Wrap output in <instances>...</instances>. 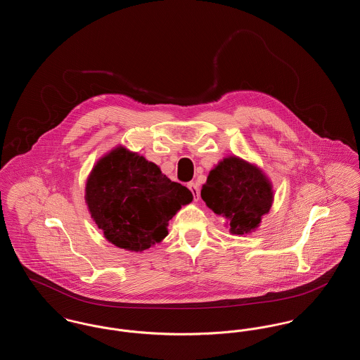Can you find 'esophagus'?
<instances>
[{"mask_svg":"<svg viewBox=\"0 0 360 360\" xmlns=\"http://www.w3.org/2000/svg\"><path fill=\"white\" fill-rule=\"evenodd\" d=\"M188 188H190V191L193 193V197H194V200L197 201V200L200 198V188H198V185H197L195 182H188Z\"/></svg>","mask_w":360,"mask_h":360,"instance_id":"34e87169","label":"esophagus"}]
</instances>
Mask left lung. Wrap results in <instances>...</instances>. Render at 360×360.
<instances>
[{"label":"left lung","mask_w":360,"mask_h":360,"mask_svg":"<svg viewBox=\"0 0 360 360\" xmlns=\"http://www.w3.org/2000/svg\"><path fill=\"white\" fill-rule=\"evenodd\" d=\"M206 206L223 217L233 235L250 233L273 204V190L255 166L236 156L225 158L201 190Z\"/></svg>","instance_id":"1"}]
</instances>
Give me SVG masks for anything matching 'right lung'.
I'll return each mask as SVG.
<instances>
[{
	"instance_id": "right-lung-1",
	"label": "right lung",
	"mask_w": 360,
	"mask_h": 360,
	"mask_svg": "<svg viewBox=\"0 0 360 360\" xmlns=\"http://www.w3.org/2000/svg\"><path fill=\"white\" fill-rule=\"evenodd\" d=\"M191 200L188 188L122 147L103 156L86 184V202L105 238L131 251L165 239L169 220Z\"/></svg>"
}]
</instances>
